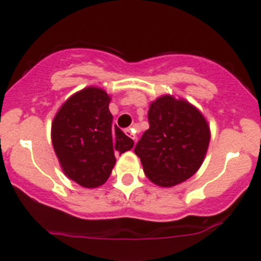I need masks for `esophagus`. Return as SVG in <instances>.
Listing matches in <instances>:
<instances>
[{
    "label": "esophagus",
    "instance_id": "1",
    "mask_svg": "<svg viewBox=\"0 0 261 261\" xmlns=\"http://www.w3.org/2000/svg\"><path fill=\"white\" fill-rule=\"evenodd\" d=\"M125 135L128 136L129 138H132L133 141H135L136 138H137V133H136V129L135 128H126L125 129Z\"/></svg>",
    "mask_w": 261,
    "mask_h": 261
}]
</instances>
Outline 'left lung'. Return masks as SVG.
<instances>
[{
  "mask_svg": "<svg viewBox=\"0 0 261 261\" xmlns=\"http://www.w3.org/2000/svg\"><path fill=\"white\" fill-rule=\"evenodd\" d=\"M147 119L150 126L135 147L147 179L165 188L190 179L211 141L204 115L186 99L162 95L150 103Z\"/></svg>",
  "mask_w": 261,
  "mask_h": 261,
  "instance_id": "1",
  "label": "left lung"
}]
</instances>
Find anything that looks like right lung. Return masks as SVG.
<instances>
[{"mask_svg":"<svg viewBox=\"0 0 261 261\" xmlns=\"http://www.w3.org/2000/svg\"><path fill=\"white\" fill-rule=\"evenodd\" d=\"M110 102L103 89L85 87L66 99L52 121V145L62 171L85 188L105 184L116 163L115 155L135 145L112 125Z\"/></svg>","mask_w":261,"mask_h":261,"instance_id":"obj_1","label":"right lung"}]
</instances>
